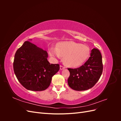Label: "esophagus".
Here are the masks:
<instances>
[{"label": "esophagus", "instance_id": "esophagus-1", "mask_svg": "<svg viewBox=\"0 0 121 121\" xmlns=\"http://www.w3.org/2000/svg\"><path fill=\"white\" fill-rule=\"evenodd\" d=\"M65 69V68L64 67L62 66V65H60V70H62V69Z\"/></svg>", "mask_w": 121, "mask_h": 121}]
</instances>
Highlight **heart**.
I'll list each match as a JSON object with an SVG mask.
<instances>
[{"label": "heart", "mask_w": 121, "mask_h": 121, "mask_svg": "<svg viewBox=\"0 0 121 121\" xmlns=\"http://www.w3.org/2000/svg\"><path fill=\"white\" fill-rule=\"evenodd\" d=\"M51 56L60 59L64 57L65 64L69 67L81 65L88 57L90 49L87 46L74 41L61 42L56 48L51 47L49 50Z\"/></svg>", "instance_id": "b5f03b06"}]
</instances>
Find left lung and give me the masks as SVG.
Here are the masks:
<instances>
[{"mask_svg":"<svg viewBox=\"0 0 121 121\" xmlns=\"http://www.w3.org/2000/svg\"><path fill=\"white\" fill-rule=\"evenodd\" d=\"M70 73L68 80L69 87L76 91L89 89L99 79L103 70L102 56L99 50L93 48L86 63L76 69H68Z\"/></svg>","mask_w":121,"mask_h":121,"instance_id":"8db88e82","label":"left lung"}]
</instances>
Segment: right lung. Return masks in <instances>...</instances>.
Returning a JSON list of instances; mask_svg holds the SVG:
<instances>
[{"label":"right lung","mask_w":121,"mask_h":121,"mask_svg":"<svg viewBox=\"0 0 121 121\" xmlns=\"http://www.w3.org/2000/svg\"><path fill=\"white\" fill-rule=\"evenodd\" d=\"M32 40L29 39V41ZM48 53L30 41H25L16 52L13 70L18 81L29 90L43 91L59 71L58 64H50Z\"/></svg>","instance_id":"obj_1"}]
</instances>
